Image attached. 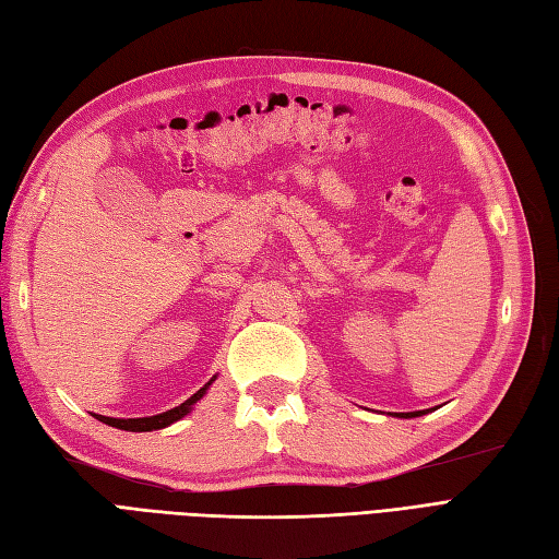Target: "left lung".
I'll list each match as a JSON object with an SVG mask.
<instances>
[{"label":"left lung","mask_w":559,"mask_h":559,"mask_svg":"<svg viewBox=\"0 0 559 559\" xmlns=\"http://www.w3.org/2000/svg\"><path fill=\"white\" fill-rule=\"evenodd\" d=\"M428 412V409H426ZM426 412H406V414H395L397 418H416V416H424Z\"/></svg>","instance_id":"1"}]
</instances>
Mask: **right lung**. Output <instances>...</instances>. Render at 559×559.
Wrapping results in <instances>:
<instances>
[{
	"label": "right lung",
	"instance_id": "obj_1",
	"mask_svg": "<svg viewBox=\"0 0 559 559\" xmlns=\"http://www.w3.org/2000/svg\"><path fill=\"white\" fill-rule=\"evenodd\" d=\"M214 381H216V376L204 388H200L198 392H194L192 397H188L183 404H178V406H174V409L164 412V414H157V416H145V418H110V416H98V414L96 416H98V420H103L105 426H112V428H119V430H129V432L162 430V428L176 424V420H180L183 416H188L192 412V406L206 395L209 385L214 383Z\"/></svg>",
	"mask_w": 559,
	"mask_h": 559
}]
</instances>
